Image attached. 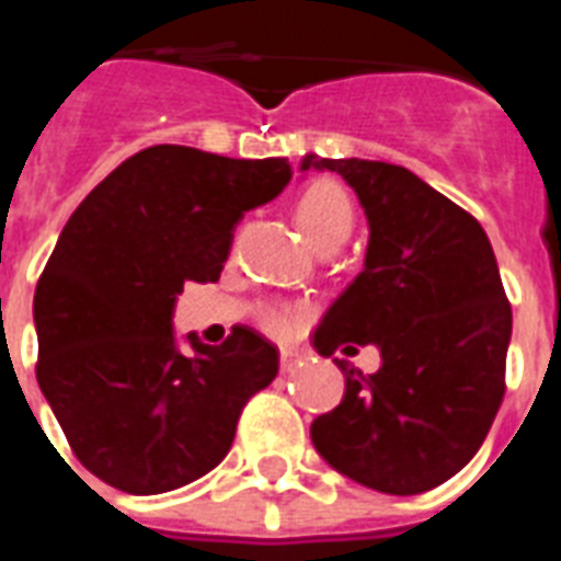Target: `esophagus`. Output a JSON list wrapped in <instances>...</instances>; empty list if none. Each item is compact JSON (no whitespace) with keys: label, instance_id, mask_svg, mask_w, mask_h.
Listing matches in <instances>:
<instances>
[{"label":"esophagus","instance_id":"obj_1","mask_svg":"<svg viewBox=\"0 0 561 561\" xmlns=\"http://www.w3.org/2000/svg\"><path fill=\"white\" fill-rule=\"evenodd\" d=\"M297 360H299V355L294 350H279L282 369H294V367H297Z\"/></svg>","mask_w":561,"mask_h":561}]
</instances>
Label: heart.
I'll return each instance as SVG.
<instances>
[{
  "instance_id": "1",
  "label": "heart",
  "mask_w": 561,
  "mask_h": 561,
  "mask_svg": "<svg viewBox=\"0 0 561 561\" xmlns=\"http://www.w3.org/2000/svg\"><path fill=\"white\" fill-rule=\"evenodd\" d=\"M297 220L317 250L341 247L352 236V227H355V206H352L350 194L343 192L337 183L323 180V183H314L299 197ZM264 323H267L271 332H288L290 317L285 311H267Z\"/></svg>"
}]
</instances>
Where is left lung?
<instances>
[{
    "instance_id": "1",
    "label": "left lung",
    "mask_w": 561,
    "mask_h": 561,
    "mask_svg": "<svg viewBox=\"0 0 561 561\" xmlns=\"http://www.w3.org/2000/svg\"><path fill=\"white\" fill-rule=\"evenodd\" d=\"M337 171L369 224L364 271L314 332L320 355L369 346L381 367L341 360V404L311 422V443L334 471L387 495H419L478 454L504 399L513 308L495 253L469 211L413 171L375 160H320Z\"/></svg>"
}]
</instances>
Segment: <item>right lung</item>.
Listing matches in <instances>:
<instances>
[{
	"label": "right lung",
	"instance_id": "add662e5",
	"mask_svg": "<svg viewBox=\"0 0 561 561\" xmlns=\"http://www.w3.org/2000/svg\"><path fill=\"white\" fill-rule=\"evenodd\" d=\"M290 162L186 145L134 153L92 188L34 290L37 383L75 457L110 486L160 495L227 457L238 416L276 378L279 352L236 325L220 346L186 334L183 282H215L244 211L290 183Z\"/></svg>",
	"mask_w": 561,
	"mask_h": 561
}]
</instances>
